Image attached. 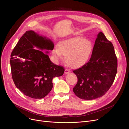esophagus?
Instances as JSON below:
<instances>
[{
    "instance_id": "obj_1",
    "label": "esophagus",
    "mask_w": 129,
    "mask_h": 129,
    "mask_svg": "<svg viewBox=\"0 0 129 129\" xmlns=\"http://www.w3.org/2000/svg\"><path fill=\"white\" fill-rule=\"evenodd\" d=\"M70 72H71V71H70V70H67V69H66V70H65V73L66 74H69V73H70Z\"/></svg>"
}]
</instances>
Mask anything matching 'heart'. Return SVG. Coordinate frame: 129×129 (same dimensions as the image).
<instances>
[{"label":"heart","instance_id":"b5f03b06","mask_svg":"<svg viewBox=\"0 0 129 129\" xmlns=\"http://www.w3.org/2000/svg\"><path fill=\"white\" fill-rule=\"evenodd\" d=\"M92 44L89 40L82 37L66 39L59 42L58 47L53 50V55L56 59L65 56L67 65L72 68H77L86 63L92 51Z\"/></svg>","mask_w":129,"mask_h":129}]
</instances>
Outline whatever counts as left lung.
I'll list each match as a JSON object with an SVG mask.
<instances>
[{"mask_svg": "<svg viewBox=\"0 0 129 129\" xmlns=\"http://www.w3.org/2000/svg\"><path fill=\"white\" fill-rule=\"evenodd\" d=\"M118 60L112 43L100 32L88 62L74 70L78 81L73 91L80 99L102 97L109 89L117 72Z\"/></svg>", "mask_w": 129, "mask_h": 129, "instance_id": "8db88e82", "label": "left lung"}]
</instances>
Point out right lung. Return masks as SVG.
<instances>
[{
    "label": "right lung",
    "mask_w": 129,
    "mask_h": 129,
    "mask_svg": "<svg viewBox=\"0 0 129 129\" xmlns=\"http://www.w3.org/2000/svg\"><path fill=\"white\" fill-rule=\"evenodd\" d=\"M52 41L27 31L19 40L11 54L12 78L16 86L32 98L45 97L53 88L52 79L63 75L64 67L53 63L41 50H53ZM37 47L41 50L33 49Z\"/></svg>",
    "instance_id": "obj_1"
}]
</instances>
